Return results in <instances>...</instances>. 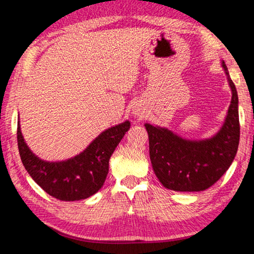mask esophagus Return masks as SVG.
Here are the masks:
<instances>
[{
    "instance_id": "obj_1",
    "label": "esophagus",
    "mask_w": 254,
    "mask_h": 254,
    "mask_svg": "<svg viewBox=\"0 0 254 254\" xmlns=\"http://www.w3.org/2000/svg\"><path fill=\"white\" fill-rule=\"evenodd\" d=\"M133 114H134L136 118H141V117H142V115H143V112L141 111V110L139 109V107H135L134 111H133Z\"/></svg>"
}]
</instances>
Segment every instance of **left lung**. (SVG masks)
<instances>
[{
	"label": "left lung",
	"mask_w": 254,
	"mask_h": 254,
	"mask_svg": "<svg viewBox=\"0 0 254 254\" xmlns=\"http://www.w3.org/2000/svg\"><path fill=\"white\" fill-rule=\"evenodd\" d=\"M232 98L224 122L205 139H186L177 133L145 123L150 160L163 187L175 191H201L220 179L233 162L240 141L239 97L225 63L221 62Z\"/></svg>",
	"instance_id": "obj_1"
}]
</instances>
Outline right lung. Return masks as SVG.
I'll return each mask as SVG.
<instances>
[{
    "label": "right lung",
    "instance_id": "obj_1",
    "mask_svg": "<svg viewBox=\"0 0 254 254\" xmlns=\"http://www.w3.org/2000/svg\"><path fill=\"white\" fill-rule=\"evenodd\" d=\"M131 127L124 121L100 133L75 157L47 161L31 151L21 132L18 119V145L25 170L44 190L59 200L88 198L100 190L109 174L110 158Z\"/></svg>",
    "mask_w": 254,
    "mask_h": 254
}]
</instances>
